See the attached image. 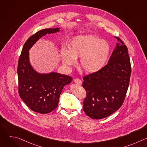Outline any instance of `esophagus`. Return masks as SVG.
I'll list each match as a JSON object with an SVG mask.
<instances>
[{"mask_svg":"<svg viewBox=\"0 0 147 147\" xmlns=\"http://www.w3.org/2000/svg\"><path fill=\"white\" fill-rule=\"evenodd\" d=\"M74 82H75L76 84H78V85H81V84H82V81H81V80L79 79V78H76V79H74Z\"/></svg>","mask_w":147,"mask_h":147,"instance_id":"1","label":"esophagus"}]
</instances>
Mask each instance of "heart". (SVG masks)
Segmentation results:
<instances>
[{"mask_svg":"<svg viewBox=\"0 0 147 147\" xmlns=\"http://www.w3.org/2000/svg\"><path fill=\"white\" fill-rule=\"evenodd\" d=\"M67 48L61 53L63 63L67 66H73L76 59L81 57L80 67L89 73L97 72L105 66L111 52L107 41L89 34L71 38L68 41Z\"/></svg>","mask_w":147,"mask_h":147,"instance_id":"heart-1","label":"heart"}]
</instances>
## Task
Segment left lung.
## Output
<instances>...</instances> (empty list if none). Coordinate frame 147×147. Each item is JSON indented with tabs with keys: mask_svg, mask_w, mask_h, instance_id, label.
Masks as SVG:
<instances>
[{
	"mask_svg": "<svg viewBox=\"0 0 147 147\" xmlns=\"http://www.w3.org/2000/svg\"><path fill=\"white\" fill-rule=\"evenodd\" d=\"M115 38L118 43L108 64L83 78L87 93L83 111L94 119L107 117L118 110L129 88L131 67L128 49L119 37Z\"/></svg>",
	"mask_w": 147,
	"mask_h": 147,
	"instance_id": "8db88e82",
	"label": "left lung"
}]
</instances>
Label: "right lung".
I'll return each mask as SVG.
<instances>
[{
	"mask_svg": "<svg viewBox=\"0 0 147 147\" xmlns=\"http://www.w3.org/2000/svg\"><path fill=\"white\" fill-rule=\"evenodd\" d=\"M59 28L41 30L26 42L17 67L18 93L24 102L34 112L45 114L55 110L58 105L62 89L71 82L70 76L52 72L40 74L31 66L29 50L36 42L47 34L59 31Z\"/></svg>",
	"mask_w": 147,
	"mask_h": 147,
	"instance_id": "1",
	"label": "right lung"
}]
</instances>
